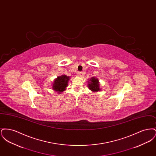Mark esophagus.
I'll return each instance as SVG.
<instances>
[{
  "label": "esophagus",
  "mask_w": 156,
  "mask_h": 156,
  "mask_svg": "<svg viewBox=\"0 0 156 156\" xmlns=\"http://www.w3.org/2000/svg\"><path fill=\"white\" fill-rule=\"evenodd\" d=\"M82 72H78V75L79 76H82Z\"/></svg>",
  "instance_id": "1"
}]
</instances>
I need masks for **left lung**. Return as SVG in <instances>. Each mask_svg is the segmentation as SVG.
Masks as SVG:
<instances>
[{
	"mask_svg": "<svg viewBox=\"0 0 156 156\" xmlns=\"http://www.w3.org/2000/svg\"><path fill=\"white\" fill-rule=\"evenodd\" d=\"M90 83L88 84V88L93 92H97L100 90L99 88V82L98 79L95 78H92L90 80Z\"/></svg>",
	"mask_w": 156,
	"mask_h": 156,
	"instance_id": "left-lung-1",
	"label": "left lung"
}]
</instances>
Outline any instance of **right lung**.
I'll return each instance as SVG.
<instances>
[{
    "label": "right lung",
    "instance_id": "right-lung-1",
    "mask_svg": "<svg viewBox=\"0 0 156 156\" xmlns=\"http://www.w3.org/2000/svg\"><path fill=\"white\" fill-rule=\"evenodd\" d=\"M68 80L69 76H67L66 75L58 76L57 79H55L53 83L52 89L60 94L61 92L64 91V90L68 86Z\"/></svg>",
    "mask_w": 156,
    "mask_h": 156
}]
</instances>
